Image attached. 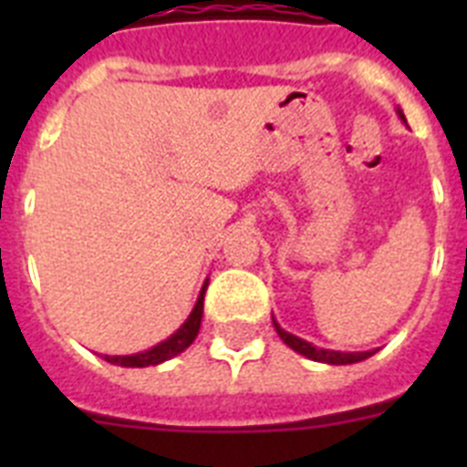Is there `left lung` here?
I'll list each match as a JSON object with an SVG mask.
<instances>
[{
	"instance_id": "obj_1",
	"label": "left lung",
	"mask_w": 467,
	"mask_h": 467,
	"mask_svg": "<svg viewBox=\"0 0 467 467\" xmlns=\"http://www.w3.org/2000/svg\"><path fill=\"white\" fill-rule=\"evenodd\" d=\"M398 117L404 121L402 109H398ZM404 123H407V121H404ZM274 327H275V332H278L280 339L290 346L292 350H296V353H301V356H306L308 360L325 362V365H353V362H362V360H367V358H372L374 353L379 350V348H374V350H362V353H341V350L317 348V346H313V344H308V341L299 339V337H295V334L285 332V329L278 325V320H275V317H274Z\"/></svg>"
}]
</instances>
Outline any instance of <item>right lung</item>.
<instances>
[{
  "label": "right lung",
  "instance_id": "add662e5",
  "mask_svg": "<svg viewBox=\"0 0 467 467\" xmlns=\"http://www.w3.org/2000/svg\"><path fill=\"white\" fill-rule=\"evenodd\" d=\"M205 290H208V278H205L203 287L198 292V299L193 304L189 317L180 325L177 332H172L166 341L151 346L147 350H140V353H133V356H102L107 362L119 367H151L161 365V362L171 360V358L180 356L182 350H187L189 346L193 344V339L198 337V329H201V317H203V296Z\"/></svg>",
  "mask_w": 467,
  "mask_h": 467
}]
</instances>
